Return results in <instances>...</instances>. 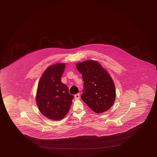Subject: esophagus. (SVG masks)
I'll return each instance as SVG.
<instances>
[{
	"mask_svg": "<svg viewBox=\"0 0 157 157\" xmlns=\"http://www.w3.org/2000/svg\"><path fill=\"white\" fill-rule=\"evenodd\" d=\"M80 98V94L78 93L77 94H76V95H75V99H76V100H77V99H78Z\"/></svg>",
	"mask_w": 157,
	"mask_h": 157,
	"instance_id": "34e87169",
	"label": "esophagus"
}]
</instances>
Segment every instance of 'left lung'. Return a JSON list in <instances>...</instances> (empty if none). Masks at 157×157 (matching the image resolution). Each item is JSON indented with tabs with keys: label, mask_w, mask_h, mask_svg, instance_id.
<instances>
[{
	"label": "left lung",
	"mask_w": 157,
	"mask_h": 157,
	"mask_svg": "<svg viewBox=\"0 0 157 157\" xmlns=\"http://www.w3.org/2000/svg\"><path fill=\"white\" fill-rule=\"evenodd\" d=\"M76 68L84 82L82 100L97 113L110 109L116 98L115 86L110 75L95 60L77 63Z\"/></svg>",
	"instance_id": "left-lung-1"
}]
</instances>
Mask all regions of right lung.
Returning a JSON list of instances; mask_svg holds the SVG:
<instances>
[{
	"label": "right lung",
	"instance_id": "right-lung-1",
	"mask_svg": "<svg viewBox=\"0 0 157 157\" xmlns=\"http://www.w3.org/2000/svg\"><path fill=\"white\" fill-rule=\"evenodd\" d=\"M65 67L64 63H57L48 67L38 84L37 105L40 112L50 120L63 118L74 99V95L68 93V87L61 82Z\"/></svg>",
	"mask_w": 157,
	"mask_h": 157
}]
</instances>
